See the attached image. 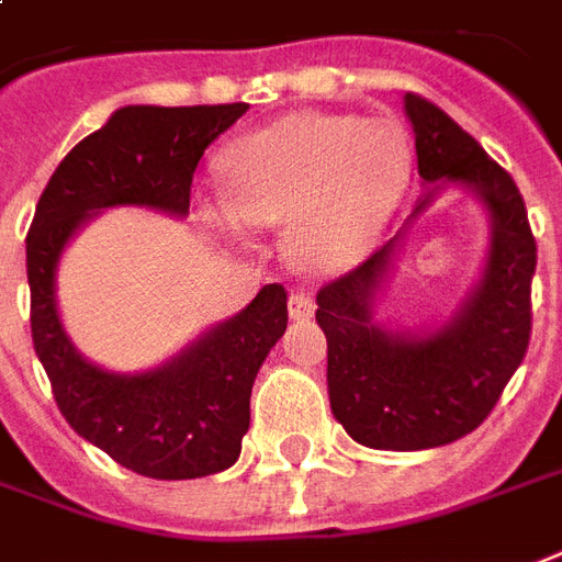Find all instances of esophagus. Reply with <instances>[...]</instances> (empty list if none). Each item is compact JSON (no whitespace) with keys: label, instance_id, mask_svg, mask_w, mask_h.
Instances as JSON below:
<instances>
[{"label":"esophagus","instance_id":"34e87169","mask_svg":"<svg viewBox=\"0 0 562 562\" xmlns=\"http://www.w3.org/2000/svg\"><path fill=\"white\" fill-rule=\"evenodd\" d=\"M289 315H291V321H310L312 315H315V300H312L310 294H303V291L291 294Z\"/></svg>","mask_w":562,"mask_h":562}]
</instances>
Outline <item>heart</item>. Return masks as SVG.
Returning a JSON list of instances; mask_svg holds the SVG:
<instances>
[{"instance_id": "1", "label": "heart", "mask_w": 562, "mask_h": 562, "mask_svg": "<svg viewBox=\"0 0 562 562\" xmlns=\"http://www.w3.org/2000/svg\"><path fill=\"white\" fill-rule=\"evenodd\" d=\"M226 200L205 221L226 238L285 226V252L306 273L366 256L413 179V144L395 120L297 111L233 140L221 156Z\"/></svg>"}]
</instances>
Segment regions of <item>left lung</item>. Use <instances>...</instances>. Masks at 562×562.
<instances>
[{
    "label": "left lung",
    "mask_w": 562,
    "mask_h": 562,
    "mask_svg": "<svg viewBox=\"0 0 562 562\" xmlns=\"http://www.w3.org/2000/svg\"><path fill=\"white\" fill-rule=\"evenodd\" d=\"M404 111L424 179L404 228L439 190L460 187L487 209L491 247L479 282L439 325L401 328L375 318L403 229L318 291L329 409L353 442L374 451L457 442L492 413L528 350L537 271V241L513 177L434 102L406 93Z\"/></svg>",
    "instance_id": "obj_1"
}]
</instances>
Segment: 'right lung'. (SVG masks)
<instances>
[{
    "label": "right lung",
    "instance_id": "1",
    "mask_svg": "<svg viewBox=\"0 0 562 562\" xmlns=\"http://www.w3.org/2000/svg\"><path fill=\"white\" fill-rule=\"evenodd\" d=\"M250 105H123L55 167L25 235L34 353L72 430L153 481L229 469L250 427V392L285 333V289L271 282L238 315L212 324L177 357L147 371H109L64 329L58 265L81 226L105 209L138 205L188 217L205 147Z\"/></svg>",
    "mask_w": 562,
    "mask_h": 562
}]
</instances>
